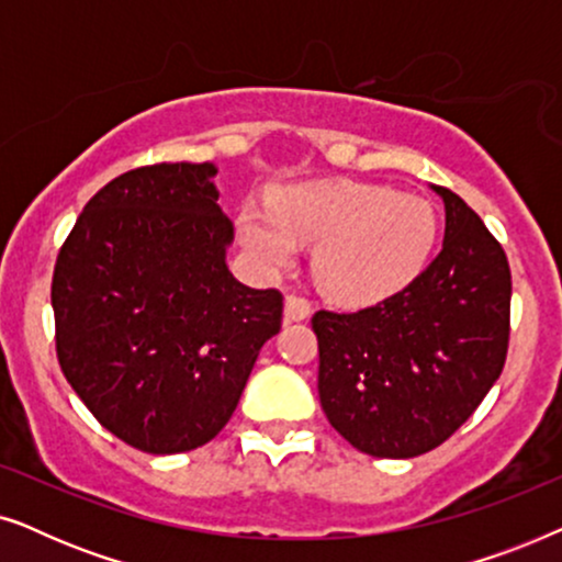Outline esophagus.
<instances>
[{
	"label": "esophagus",
	"instance_id": "obj_1",
	"mask_svg": "<svg viewBox=\"0 0 562 562\" xmlns=\"http://www.w3.org/2000/svg\"><path fill=\"white\" fill-rule=\"evenodd\" d=\"M283 314H286L289 322H302V319H310L312 314V304L306 302L304 296H286V302H283Z\"/></svg>",
	"mask_w": 562,
	"mask_h": 562
}]
</instances>
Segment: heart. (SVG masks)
Instances as JSON below:
<instances>
[{
  "label": "heart",
  "instance_id": "heart-1",
  "mask_svg": "<svg viewBox=\"0 0 562 562\" xmlns=\"http://www.w3.org/2000/svg\"><path fill=\"white\" fill-rule=\"evenodd\" d=\"M237 240L263 271L294 266L299 245L314 248V279L335 302L368 306L417 279L432 252L437 222L425 199L348 179L302 181L245 202Z\"/></svg>",
  "mask_w": 562,
  "mask_h": 562
}]
</instances>
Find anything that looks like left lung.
I'll use <instances>...</instances> for the list:
<instances>
[{"label":"left lung","mask_w":562,"mask_h":562,"mask_svg":"<svg viewBox=\"0 0 562 562\" xmlns=\"http://www.w3.org/2000/svg\"><path fill=\"white\" fill-rule=\"evenodd\" d=\"M442 250L409 286L352 314L317 312L319 402L373 458H417L483 402L506 360L512 273L479 214L450 189Z\"/></svg>","instance_id":"obj_1"}]
</instances>
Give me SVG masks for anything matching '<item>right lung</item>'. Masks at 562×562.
I'll list each match as a JSON object with an SVG mask.
<instances>
[{"instance_id":"1","label":"right lung","mask_w":562,"mask_h":562,"mask_svg":"<svg viewBox=\"0 0 562 562\" xmlns=\"http://www.w3.org/2000/svg\"><path fill=\"white\" fill-rule=\"evenodd\" d=\"M217 166L158 164L99 189L53 271L66 381L122 442L173 456L233 417L283 299L229 273Z\"/></svg>"}]
</instances>
